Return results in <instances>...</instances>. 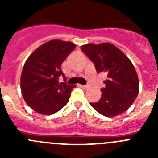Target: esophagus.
<instances>
[{"instance_id": "obj_1", "label": "esophagus", "mask_w": 158, "mask_h": 158, "mask_svg": "<svg viewBox=\"0 0 158 158\" xmlns=\"http://www.w3.org/2000/svg\"><path fill=\"white\" fill-rule=\"evenodd\" d=\"M80 87H81L83 89H88L89 88V85H80Z\"/></svg>"}]
</instances>
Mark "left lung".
<instances>
[{
  "instance_id": "8db88e82",
  "label": "left lung",
  "mask_w": 158,
  "mask_h": 158,
  "mask_svg": "<svg viewBox=\"0 0 158 158\" xmlns=\"http://www.w3.org/2000/svg\"><path fill=\"white\" fill-rule=\"evenodd\" d=\"M94 63L98 73H107L105 88L101 98L90 105L106 117H114L126 111L139 91V77L133 64L118 48L109 43H89L81 47Z\"/></svg>"
}]
</instances>
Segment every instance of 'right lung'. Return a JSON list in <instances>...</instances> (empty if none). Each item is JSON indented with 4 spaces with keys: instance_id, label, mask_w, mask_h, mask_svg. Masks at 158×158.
<instances>
[{
    "instance_id": "obj_1",
    "label": "right lung",
    "mask_w": 158,
    "mask_h": 158,
    "mask_svg": "<svg viewBox=\"0 0 158 158\" xmlns=\"http://www.w3.org/2000/svg\"><path fill=\"white\" fill-rule=\"evenodd\" d=\"M75 47L70 42L51 40L36 49L25 62L20 79L22 95L36 112L52 115L69 101L75 85L65 82L61 65ZM61 76L64 82L60 83Z\"/></svg>"
}]
</instances>
